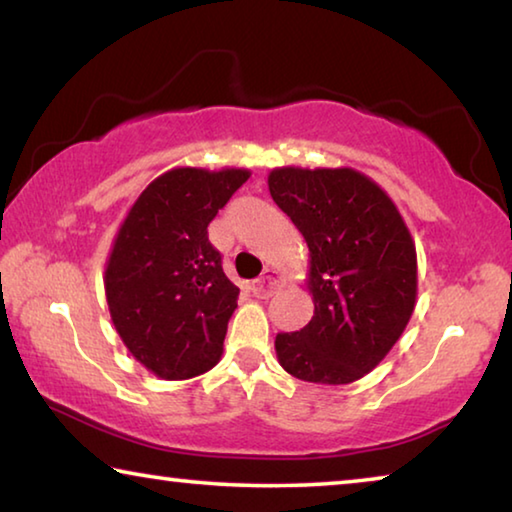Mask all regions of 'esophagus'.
Returning <instances> with one entry per match:
<instances>
[{"label":"esophagus","mask_w":512,"mask_h":512,"mask_svg":"<svg viewBox=\"0 0 512 512\" xmlns=\"http://www.w3.org/2000/svg\"><path fill=\"white\" fill-rule=\"evenodd\" d=\"M277 287H280V273H277L275 268H264L262 277L253 282V296L271 298Z\"/></svg>","instance_id":"obj_1"}]
</instances>
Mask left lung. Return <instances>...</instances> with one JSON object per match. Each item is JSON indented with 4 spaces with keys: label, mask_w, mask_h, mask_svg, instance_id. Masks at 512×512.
Wrapping results in <instances>:
<instances>
[{
    "label": "left lung",
    "mask_w": 512,
    "mask_h": 512,
    "mask_svg": "<svg viewBox=\"0 0 512 512\" xmlns=\"http://www.w3.org/2000/svg\"><path fill=\"white\" fill-rule=\"evenodd\" d=\"M268 189L309 246L314 316L275 336L280 366L311 384H352L391 352L418 293L415 244L395 203L354 169H273Z\"/></svg>",
    "instance_id": "1"
}]
</instances>
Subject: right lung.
<instances>
[{
    "label": "right lung",
    "instance_id": "add662e5",
    "mask_svg": "<svg viewBox=\"0 0 512 512\" xmlns=\"http://www.w3.org/2000/svg\"><path fill=\"white\" fill-rule=\"evenodd\" d=\"M248 178V169H171L121 223L103 277L106 300L121 341L153 375L189 379L221 359L239 289L207 225Z\"/></svg>",
    "mask_w": 512,
    "mask_h": 512
}]
</instances>
